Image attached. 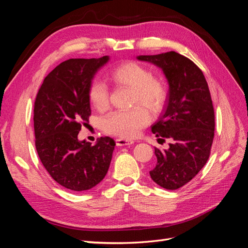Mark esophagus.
Segmentation results:
<instances>
[{"mask_svg": "<svg viewBox=\"0 0 248 248\" xmlns=\"http://www.w3.org/2000/svg\"><path fill=\"white\" fill-rule=\"evenodd\" d=\"M116 144H117V146H130V145L134 144V140L119 138L116 140Z\"/></svg>", "mask_w": 248, "mask_h": 248, "instance_id": "1", "label": "esophagus"}]
</instances>
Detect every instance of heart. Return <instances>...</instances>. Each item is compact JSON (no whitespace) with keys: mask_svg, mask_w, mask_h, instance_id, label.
Instances as JSON below:
<instances>
[{"mask_svg":"<svg viewBox=\"0 0 248 248\" xmlns=\"http://www.w3.org/2000/svg\"><path fill=\"white\" fill-rule=\"evenodd\" d=\"M108 78L117 86L131 88L130 103H140L153 111L158 110L167 98L168 89L161 78L152 76L146 66L134 61L120 63L108 71ZM88 98L98 110L108 106L109 90L103 81L94 79L88 88ZM151 120L148 110L141 106L129 109H117L101 119L102 129L121 139H133Z\"/></svg>","mask_w":248,"mask_h":248,"instance_id":"heart-1","label":"heart"}]
</instances>
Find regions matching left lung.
I'll return each instance as SVG.
<instances>
[{
  "instance_id": "obj_1",
  "label": "left lung",
  "mask_w": 248,
  "mask_h": 248,
  "mask_svg": "<svg viewBox=\"0 0 248 248\" xmlns=\"http://www.w3.org/2000/svg\"><path fill=\"white\" fill-rule=\"evenodd\" d=\"M138 59L160 67L170 84L163 114L151 130L171 142L168 150L155 148L157 163L150 176L163 188L175 190L198 175L211 153L215 128L211 95L202 70L176 51Z\"/></svg>"
}]
</instances>
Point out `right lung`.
Masks as SVG:
<instances>
[{"label": "right lung", "mask_w": 248, "mask_h": 248, "mask_svg": "<svg viewBox=\"0 0 248 248\" xmlns=\"http://www.w3.org/2000/svg\"><path fill=\"white\" fill-rule=\"evenodd\" d=\"M108 61V56L67 60L47 74L35 99L37 153L49 176L73 191L89 190L102 181L116 146L108 137L94 146L78 140L91 116L89 85Z\"/></svg>", "instance_id": "1"}]
</instances>
